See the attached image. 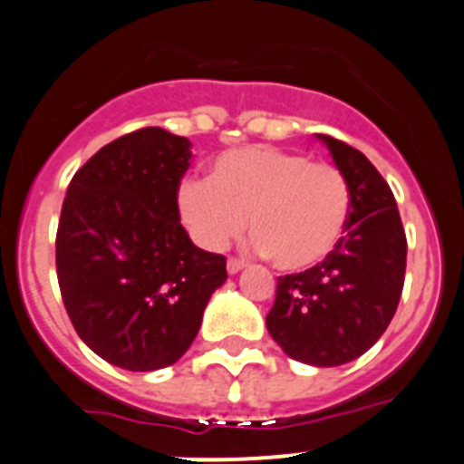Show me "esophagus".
Wrapping results in <instances>:
<instances>
[{
  "label": "esophagus",
  "mask_w": 464,
  "mask_h": 464,
  "mask_svg": "<svg viewBox=\"0 0 464 464\" xmlns=\"http://www.w3.org/2000/svg\"><path fill=\"white\" fill-rule=\"evenodd\" d=\"M244 266H246L244 259H237V257H229L227 259V273H229V276H235V273H239Z\"/></svg>",
  "instance_id": "esophagus-1"
}]
</instances>
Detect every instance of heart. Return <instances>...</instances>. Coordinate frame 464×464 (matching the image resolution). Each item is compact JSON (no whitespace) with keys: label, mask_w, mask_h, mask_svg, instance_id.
<instances>
[{"label":"heart","mask_w":464,"mask_h":464,"mask_svg":"<svg viewBox=\"0 0 464 464\" xmlns=\"http://www.w3.org/2000/svg\"><path fill=\"white\" fill-rule=\"evenodd\" d=\"M178 209L193 241L220 250L239 237L248 216L255 248L277 268L307 271L342 244L353 209L348 179L310 154L248 145L218 154L207 179H187Z\"/></svg>","instance_id":"1"}]
</instances>
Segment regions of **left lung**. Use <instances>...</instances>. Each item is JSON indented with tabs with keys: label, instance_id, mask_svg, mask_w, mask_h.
Instances as JSON below:
<instances>
[{
	"label": "left lung",
	"instance_id": "obj_1",
	"mask_svg": "<svg viewBox=\"0 0 464 464\" xmlns=\"http://www.w3.org/2000/svg\"><path fill=\"white\" fill-rule=\"evenodd\" d=\"M319 139L348 179L351 218L324 264L277 277L266 328L294 360L339 367L367 353L390 325L403 291L408 241L394 193L376 166L343 140Z\"/></svg>",
	"mask_w": 464,
	"mask_h": 464
}]
</instances>
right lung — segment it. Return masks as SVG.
Returning <instances> with one entry per match:
<instances>
[{
    "instance_id": "right-lung-1",
    "label": "right lung",
    "mask_w": 464,
    "mask_h": 464,
    "mask_svg": "<svg viewBox=\"0 0 464 464\" xmlns=\"http://www.w3.org/2000/svg\"><path fill=\"white\" fill-rule=\"evenodd\" d=\"M188 159L184 136L136 130L83 163L61 207L56 277L65 312L92 353L130 372L178 362L227 280L223 255L193 246L179 223Z\"/></svg>"
}]
</instances>
